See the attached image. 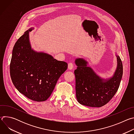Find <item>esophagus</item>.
<instances>
[{
	"instance_id": "esophagus-1",
	"label": "esophagus",
	"mask_w": 134,
	"mask_h": 134,
	"mask_svg": "<svg viewBox=\"0 0 134 134\" xmlns=\"http://www.w3.org/2000/svg\"><path fill=\"white\" fill-rule=\"evenodd\" d=\"M74 65L71 63H69L68 65V68L70 70H72L74 68Z\"/></svg>"
}]
</instances>
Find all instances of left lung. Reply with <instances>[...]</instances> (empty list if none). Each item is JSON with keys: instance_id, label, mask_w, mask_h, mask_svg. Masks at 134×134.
Segmentation results:
<instances>
[{"instance_id": "1", "label": "left lung", "mask_w": 134, "mask_h": 134, "mask_svg": "<svg viewBox=\"0 0 134 134\" xmlns=\"http://www.w3.org/2000/svg\"><path fill=\"white\" fill-rule=\"evenodd\" d=\"M118 65L113 77L104 80L98 76L92 69L87 66L83 59H76L77 66L74 71L76 80V94L77 101L91 107H101L114 97L120 86L123 74V66L119 55Z\"/></svg>"}]
</instances>
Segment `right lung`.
<instances>
[{"mask_svg": "<svg viewBox=\"0 0 134 134\" xmlns=\"http://www.w3.org/2000/svg\"><path fill=\"white\" fill-rule=\"evenodd\" d=\"M26 31L14 47L10 64V74L16 89L27 98L36 102L47 100L60 76L67 70L65 62L51 55L36 52L31 49Z\"/></svg>", "mask_w": 134, "mask_h": 134, "instance_id": "add662e5", "label": "right lung"}]
</instances>
